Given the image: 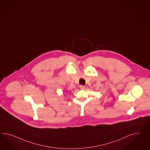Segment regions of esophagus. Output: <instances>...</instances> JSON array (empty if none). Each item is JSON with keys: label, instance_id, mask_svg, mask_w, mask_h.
<instances>
[{"label": "esophagus", "instance_id": "34e87169", "mask_svg": "<svg viewBox=\"0 0 150 150\" xmlns=\"http://www.w3.org/2000/svg\"><path fill=\"white\" fill-rule=\"evenodd\" d=\"M85 88V86H84V85H80V88H81V90H84V89Z\"/></svg>", "mask_w": 150, "mask_h": 150}]
</instances>
